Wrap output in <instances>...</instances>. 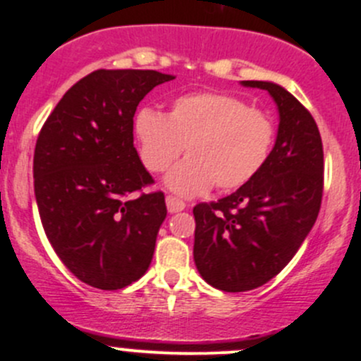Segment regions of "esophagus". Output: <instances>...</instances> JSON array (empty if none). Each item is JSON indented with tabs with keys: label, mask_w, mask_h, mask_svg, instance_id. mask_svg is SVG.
I'll return each mask as SVG.
<instances>
[{
	"label": "esophagus",
	"mask_w": 361,
	"mask_h": 361,
	"mask_svg": "<svg viewBox=\"0 0 361 361\" xmlns=\"http://www.w3.org/2000/svg\"><path fill=\"white\" fill-rule=\"evenodd\" d=\"M166 204H167V211H169V213H180V211L185 209V202L180 201L178 197H173V195H167Z\"/></svg>",
	"instance_id": "esophagus-1"
}]
</instances>
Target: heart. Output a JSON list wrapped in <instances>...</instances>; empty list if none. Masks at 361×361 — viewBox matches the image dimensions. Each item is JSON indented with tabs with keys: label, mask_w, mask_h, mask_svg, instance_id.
Segmentation results:
<instances>
[{
	"label": "heart",
	"mask_w": 361,
	"mask_h": 361,
	"mask_svg": "<svg viewBox=\"0 0 361 361\" xmlns=\"http://www.w3.org/2000/svg\"><path fill=\"white\" fill-rule=\"evenodd\" d=\"M140 159L150 173H164L166 187L183 197L209 190L239 188L267 164L276 141V126L267 111L250 108L225 92H192L176 97L164 115L143 108L134 116Z\"/></svg>",
	"instance_id": "b5f03b06"
}]
</instances>
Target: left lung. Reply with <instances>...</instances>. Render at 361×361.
Wrapping results in <instances>:
<instances>
[{"instance_id": "8db88e82", "label": "left lung", "mask_w": 361, "mask_h": 361, "mask_svg": "<svg viewBox=\"0 0 361 361\" xmlns=\"http://www.w3.org/2000/svg\"><path fill=\"white\" fill-rule=\"evenodd\" d=\"M278 137L260 173L234 194L194 207V260L204 281L224 292H248L285 269L311 232L323 197V145L312 115L272 82Z\"/></svg>"}]
</instances>
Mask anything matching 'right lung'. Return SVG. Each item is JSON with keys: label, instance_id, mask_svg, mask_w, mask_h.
<instances>
[{"label": "right lung", "instance_id": "add662e5", "mask_svg": "<svg viewBox=\"0 0 361 361\" xmlns=\"http://www.w3.org/2000/svg\"><path fill=\"white\" fill-rule=\"evenodd\" d=\"M154 69H97L57 103L38 134L35 195L50 245L69 271L99 290H120L150 267L166 218L162 192L134 148V113L154 87Z\"/></svg>", "mask_w": 361, "mask_h": 361}]
</instances>
